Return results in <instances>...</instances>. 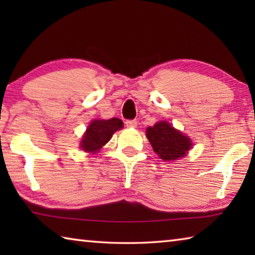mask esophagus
<instances>
[{
    "label": "esophagus",
    "mask_w": 255,
    "mask_h": 255,
    "mask_svg": "<svg viewBox=\"0 0 255 255\" xmlns=\"http://www.w3.org/2000/svg\"><path fill=\"white\" fill-rule=\"evenodd\" d=\"M126 126L129 128H135L137 126V122L136 120H126Z\"/></svg>",
    "instance_id": "esophagus-1"
}]
</instances>
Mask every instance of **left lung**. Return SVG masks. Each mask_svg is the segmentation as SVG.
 <instances>
[{"mask_svg": "<svg viewBox=\"0 0 255 255\" xmlns=\"http://www.w3.org/2000/svg\"><path fill=\"white\" fill-rule=\"evenodd\" d=\"M146 136L154 152L164 161H174L185 156L191 148V140L166 122H159L146 129Z\"/></svg>", "mask_w": 255, "mask_h": 255, "instance_id": "obj_1", "label": "left lung"}]
</instances>
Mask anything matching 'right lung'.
I'll return each instance as SVG.
<instances>
[{"mask_svg":"<svg viewBox=\"0 0 255 255\" xmlns=\"http://www.w3.org/2000/svg\"><path fill=\"white\" fill-rule=\"evenodd\" d=\"M123 122L118 118L109 120H93L89 125L81 140V147L85 152L96 153L110 140L115 131L123 128Z\"/></svg>","mask_w":255,"mask_h":255,"instance_id":"add662e5","label":"right lung"}]
</instances>
